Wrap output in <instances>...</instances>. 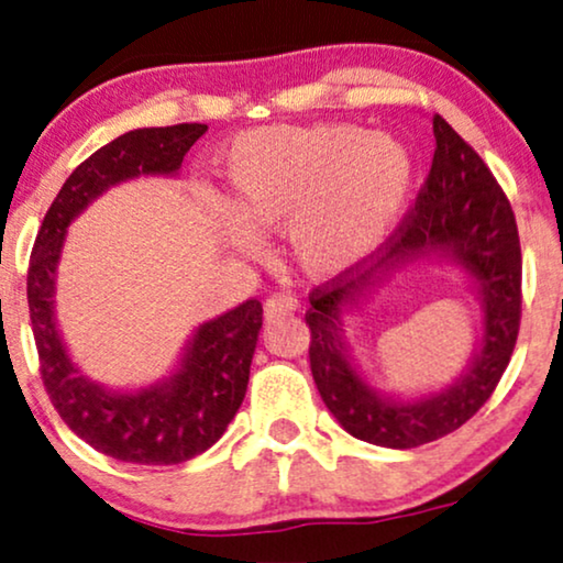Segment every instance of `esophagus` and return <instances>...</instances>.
Segmentation results:
<instances>
[{
	"instance_id": "1",
	"label": "esophagus",
	"mask_w": 563,
	"mask_h": 563,
	"mask_svg": "<svg viewBox=\"0 0 563 563\" xmlns=\"http://www.w3.org/2000/svg\"><path fill=\"white\" fill-rule=\"evenodd\" d=\"M296 311V301L290 296H269L265 301V321H275L277 317H288Z\"/></svg>"
}]
</instances>
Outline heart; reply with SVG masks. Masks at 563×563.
<instances>
[{
	"instance_id": "obj_1",
	"label": "heart",
	"mask_w": 563,
	"mask_h": 563,
	"mask_svg": "<svg viewBox=\"0 0 563 563\" xmlns=\"http://www.w3.org/2000/svg\"><path fill=\"white\" fill-rule=\"evenodd\" d=\"M223 242L252 254L280 229L288 260L332 280L371 260L399 227L415 162L399 139L347 123L269 125L231 141L221 159Z\"/></svg>"
}]
</instances>
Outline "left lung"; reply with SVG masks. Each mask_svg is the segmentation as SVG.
<instances>
[{
  "mask_svg": "<svg viewBox=\"0 0 563 563\" xmlns=\"http://www.w3.org/2000/svg\"><path fill=\"white\" fill-rule=\"evenodd\" d=\"M434 156L411 211L386 242V254L363 273L311 294V373L321 399L352 438L407 451L459 430L484 407L517 342L522 257L515 213L474 148L440 115H432ZM451 264L483 306L477 344L464 371L438 393L401 397L364 378L343 336V319L409 266Z\"/></svg>",
  "mask_w": 563,
  "mask_h": 563,
  "instance_id": "left-lung-1",
  "label": "left lung"
}]
</instances>
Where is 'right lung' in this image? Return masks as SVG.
Listing matches in <instances>:
<instances>
[{"mask_svg": "<svg viewBox=\"0 0 563 563\" xmlns=\"http://www.w3.org/2000/svg\"><path fill=\"white\" fill-rule=\"evenodd\" d=\"M203 123L123 133L71 172L37 231L27 273L41 376L69 430L110 459L172 466L206 453L242 407L262 329L260 301L208 319L187 336L169 376L146 386L112 388L74 363L56 317L58 262L69 227L110 187L139 177H177Z\"/></svg>", "mask_w": 563, "mask_h": 563, "instance_id": "1", "label": "right lung"}]
</instances>
